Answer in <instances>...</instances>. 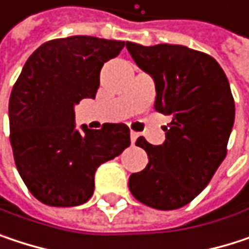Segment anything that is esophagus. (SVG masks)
Instances as JSON below:
<instances>
[{"label": "esophagus", "instance_id": "1", "mask_svg": "<svg viewBox=\"0 0 249 249\" xmlns=\"http://www.w3.org/2000/svg\"><path fill=\"white\" fill-rule=\"evenodd\" d=\"M138 135H140V134H138V132H135V131H131V132H129V137H131V142H132V144L137 141Z\"/></svg>", "mask_w": 249, "mask_h": 249}]
</instances>
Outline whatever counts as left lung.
Returning <instances> with one entry per match:
<instances>
[{
    "label": "left lung",
    "mask_w": 249,
    "mask_h": 249,
    "mask_svg": "<svg viewBox=\"0 0 249 249\" xmlns=\"http://www.w3.org/2000/svg\"><path fill=\"white\" fill-rule=\"evenodd\" d=\"M126 49L156 82V111L172 115L161 145H151L144 137L137 140L148 164L129 176V192L150 208L178 209L208 186L226 157L235 118L231 86L219 63L203 52L129 41Z\"/></svg>",
    "instance_id": "obj_1"
}]
</instances>
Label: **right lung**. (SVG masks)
<instances>
[{
  "label": "right lung",
  "instance_id": "1",
  "mask_svg": "<svg viewBox=\"0 0 249 249\" xmlns=\"http://www.w3.org/2000/svg\"><path fill=\"white\" fill-rule=\"evenodd\" d=\"M125 41L92 36L54 38L25 62L13 86L8 115L14 161L30 193L69 208L90 199L96 169L131 144L125 124L75 128V104L95 98L105 62Z\"/></svg>",
  "mask_w": 249,
  "mask_h": 249
}]
</instances>
